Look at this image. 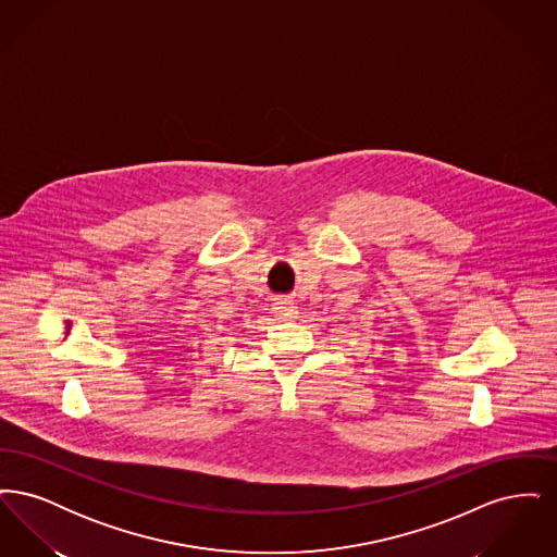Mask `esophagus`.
Segmentation results:
<instances>
[{"label":"esophagus","mask_w":557,"mask_h":557,"mask_svg":"<svg viewBox=\"0 0 557 557\" xmlns=\"http://www.w3.org/2000/svg\"><path fill=\"white\" fill-rule=\"evenodd\" d=\"M273 313L277 315V319H294L298 315L296 305L292 300H286V298H277L273 302Z\"/></svg>","instance_id":"obj_1"}]
</instances>
